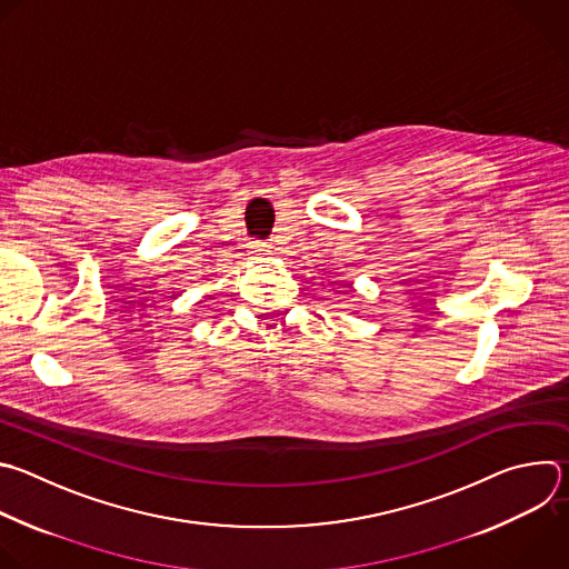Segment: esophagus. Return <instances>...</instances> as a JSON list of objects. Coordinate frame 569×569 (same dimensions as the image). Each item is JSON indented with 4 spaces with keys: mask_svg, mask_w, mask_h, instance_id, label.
<instances>
[{
    "mask_svg": "<svg viewBox=\"0 0 569 569\" xmlns=\"http://www.w3.org/2000/svg\"><path fill=\"white\" fill-rule=\"evenodd\" d=\"M252 252H254L257 257H266V254H270V246H268L266 241H254V243H252Z\"/></svg>",
    "mask_w": 569,
    "mask_h": 569,
    "instance_id": "1",
    "label": "esophagus"
}]
</instances>
